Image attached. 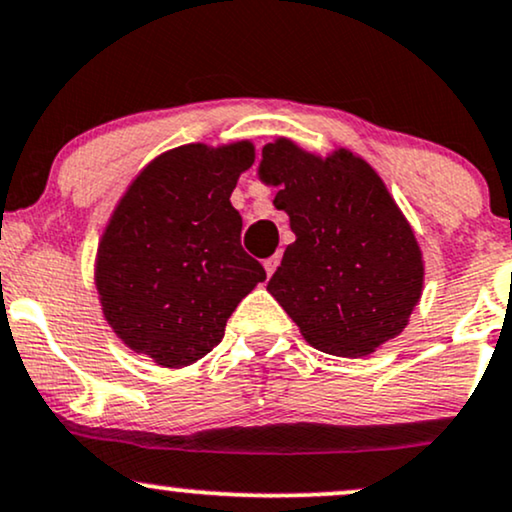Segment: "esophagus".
<instances>
[{"mask_svg": "<svg viewBox=\"0 0 512 512\" xmlns=\"http://www.w3.org/2000/svg\"><path fill=\"white\" fill-rule=\"evenodd\" d=\"M279 262H281V255H272V257H267V260H264V272H267V276H272L276 272Z\"/></svg>", "mask_w": 512, "mask_h": 512, "instance_id": "34e87169", "label": "esophagus"}]
</instances>
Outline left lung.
Segmentation results:
<instances>
[{
  "label": "left lung",
  "mask_w": 512,
  "mask_h": 512,
  "mask_svg": "<svg viewBox=\"0 0 512 512\" xmlns=\"http://www.w3.org/2000/svg\"><path fill=\"white\" fill-rule=\"evenodd\" d=\"M260 176L279 186L274 207L295 233L267 291L305 341L357 357L396 338L422 295L424 264L377 171L348 150L322 159L279 138L262 147Z\"/></svg>",
  "instance_id": "1"
}]
</instances>
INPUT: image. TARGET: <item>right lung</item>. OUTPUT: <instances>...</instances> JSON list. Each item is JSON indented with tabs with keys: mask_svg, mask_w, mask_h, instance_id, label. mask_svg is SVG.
<instances>
[{
	"mask_svg": "<svg viewBox=\"0 0 512 512\" xmlns=\"http://www.w3.org/2000/svg\"><path fill=\"white\" fill-rule=\"evenodd\" d=\"M248 140L183 145L147 164L97 248L95 283L116 336L162 367H186L224 338L240 300L267 272L240 245L231 205Z\"/></svg>",
	"mask_w": 512,
	"mask_h": 512,
	"instance_id": "1",
	"label": "right lung"
}]
</instances>
